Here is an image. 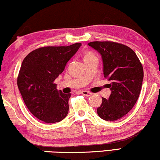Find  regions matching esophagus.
I'll use <instances>...</instances> for the list:
<instances>
[{"mask_svg":"<svg viewBox=\"0 0 160 160\" xmlns=\"http://www.w3.org/2000/svg\"><path fill=\"white\" fill-rule=\"evenodd\" d=\"M81 93H82L83 95H84L86 97H89L92 95V93L90 92H88V91H82L81 92Z\"/></svg>","mask_w":160,"mask_h":160,"instance_id":"1","label":"esophagus"}]
</instances>
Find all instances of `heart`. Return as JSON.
<instances>
[{
    "label": "heart",
    "instance_id": "b5f03b06",
    "mask_svg": "<svg viewBox=\"0 0 160 160\" xmlns=\"http://www.w3.org/2000/svg\"><path fill=\"white\" fill-rule=\"evenodd\" d=\"M93 55H94L93 53H92V52H87L85 54V55H84V59L88 58H90V57H92V56H93Z\"/></svg>",
    "mask_w": 160,
    "mask_h": 160
}]
</instances>
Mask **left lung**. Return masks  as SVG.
Masks as SVG:
<instances>
[{
	"label": "left lung",
	"mask_w": 160,
	"mask_h": 160,
	"mask_svg": "<svg viewBox=\"0 0 160 160\" xmlns=\"http://www.w3.org/2000/svg\"><path fill=\"white\" fill-rule=\"evenodd\" d=\"M100 53L103 74L110 81L111 94L102 97L97 114L105 120H116L130 111L136 102L143 78L142 65L137 55L128 46L114 42H92L88 44Z\"/></svg>",
	"instance_id": "obj_1"
}]
</instances>
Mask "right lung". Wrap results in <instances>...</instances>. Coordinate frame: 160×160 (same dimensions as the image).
Wrapping results in <instances>:
<instances>
[{
	"label": "right lung",
	"instance_id": "1",
	"mask_svg": "<svg viewBox=\"0 0 160 160\" xmlns=\"http://www.w3.org/2000/svg\"><path fill=\"white\" fill-rule=\"evenodd\" d=\"M81 45L75 43L69 46L42 47L25 57L17 85L25 105L37 118L53 123L61 121L68 115L71 94L58 91L54 81Z\"/></svg>",
	"mask_w": 160,
	"mask_h": 160
}]
</instances>
